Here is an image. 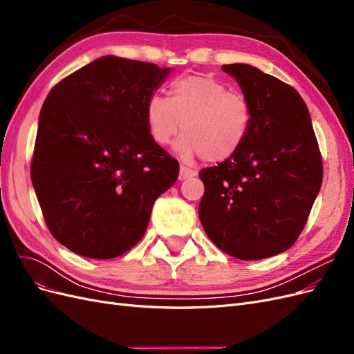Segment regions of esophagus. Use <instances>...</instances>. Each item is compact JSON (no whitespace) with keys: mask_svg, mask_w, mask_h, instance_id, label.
Segmentation results:
<instances>
[{"mask_svg":"<svg viewBox=\"0 0 354 354\" xmlns=\"http://www.w3.org/2000/svg\"><path fill=\"white\" fill-rule=\"evenodd\" d=\"M196 176V171L187 168V167H180V180H186L190 177H195Z\"/></svg>","mask_w":354,"mask_h":354,"instance_id":"34e87169","label":"esophagus"}]
</instances>
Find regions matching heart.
I'll return each mask as SVG.
<instances>
[{"instance_id": "heart-1", "label": "heart", "mask_w": 354, "mask_h": 354, "mask_svg": "<svg viewBox=\"0 0 354 354\" xmlns=\"http://www.w3.org/2000/svg\"><path fill=\"white\" fill-rule=\"evenodd\" d=\"M171 94L153 93L146 102L147 131L156 145H169L183 127L185 136L174 145L183 160L203 156L208 162H223L242 147L252 124L243 94L205 75L176 80Z\"/></svg>"}]
</instances>
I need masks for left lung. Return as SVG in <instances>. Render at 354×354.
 <instances>
[{"instance_id": "1", "label": "left lung", "mask_w": 354, "mask_h": 354, "mask_svg": "<svg viewBox=\"0 0 354 354\" xmlns=\"http://www.w3.org/2000/svg\"><path fill=\"white\" fill-rule=\"evenodd\" d=\"M252 109L248 137L201 169L199 220L221 251L261 260L291 248L322 186V156L308 109L291 85L245 63L223 65Z\"/></svg>"}]
</instances>
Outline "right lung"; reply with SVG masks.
<instances>
[{
  "mask_svg": "<svg viewBox=\"0 0 354 354\" xmlns=\"http://www.w3.org/2000/svg\"><path fill=\"white\" fill-rule=\"evenodd\" d=\"M169 72L103 56L48 93L30 178L51 234L72 252L108 260L131 250L176 183L178 162L152 140L145 116Z\"/></svg>",
  "mask_w": 354,
  "mask_h": 354,
  "instance_id": "add662e5",
  "label": "right lung"
}]
</instances>
